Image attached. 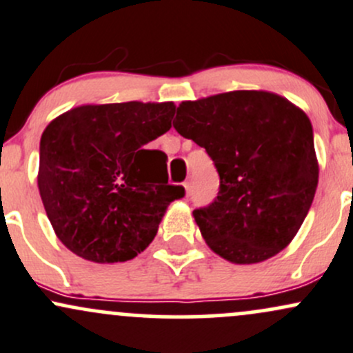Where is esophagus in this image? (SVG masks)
<instances>
[{"label": "esophagus", "mask_w": 353, "mask_h": 353, "mask_svg": "<svg viewBox=\"0 0 353 353\" xmlns=\"http://www.w3.org/2000/svg\"><path fill=\"white\" fill-rule=\"evenodd\" d=\"M184 188H185V194H188V196H191V192H192V185H191V181H185V183H184Z\"/></svg>", "instance_id": "1"}]
</instances>
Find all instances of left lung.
<instances>
[{"label":"left lung","instance_id":"left-lung-1","mask_svg":"<svg viewBox=\"0 0 353 353\" xmlns=\"http://www.w3.org/2000/svg\"><path fill=\"white\" fill-rule=\"evenodd\" d=\"M174 129L204 147L218 170V196L192 211L208 246L238 265L288 246L319 184L305 112L276 94L236 90L183 102Z\"/></svg>","mask_w":353,"mask_h":353}]
</instances>
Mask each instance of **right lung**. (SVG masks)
<instances>
[{
    "label": "right lung",
    "instance_id": "1",
    "mask_svg": "<svg viewBox=\"0 0 353 353\" xmlns=\"http://www.w3.org/2000/svg\"><path fill=\"white\" fill-rule=\"evenodd\" d=\"M172 102L82 105L48 123L38 189L61 243L94 263L144 251L183 185L168 183V156L145 149L170 129Z\"/></svg>",
    "mask_w": 353,
    "mask_h": 353
}]
</instances>
